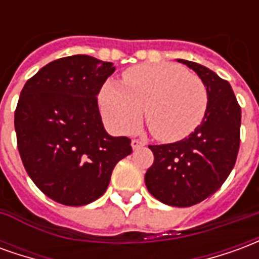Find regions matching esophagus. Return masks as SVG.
I'll list each match as a JSON object with an SVG mask.
<instances>
[{
    "label": "esophagus",
    "mask_w": 259,
    "mask_h": 259,
    "mask_svg": "<svg viewBox=\"0 0 259 259\" xmlns=\"http://www.w3.org/2000/svg\"><path fill=\"white\" fill-rule=\"evenodd\" d=\"M144 144H146V143L139 140V139H133V140H132V148H133V150H137V148H140V147H143Z\"/></svg>",
    "instance_id": "obj_1"
}]
</instances>
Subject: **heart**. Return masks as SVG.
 Instances as JSON below:
<instances>
[{
	"instance_id": "obj_1",
	"label": "heart",
	"mask_w": 259,
	"mask_h": 259,
	"mask_svg": "<svg viewBox=\"0 0 259 259\" xmlns=\"http://www.w3.org/2000/svg\"><path fill=\"white\" fill-rule=\"evenodd\" d=\"M102 116L119 135L135 129L146 108L154 137L165 143L185 139L205 116L208 91L204 81L176 64H143L123 73V85L104 83L100 96Z\"/></svg>"
}]
</instances>
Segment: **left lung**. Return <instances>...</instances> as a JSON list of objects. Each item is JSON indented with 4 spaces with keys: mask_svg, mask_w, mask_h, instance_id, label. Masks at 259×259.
Here are the masks:
<instances>
[{
    "mask_svg": "<svg viewBox=\"0 0 259 259\" xmlns=\"http://www.w3.org/2000/svg\"><path fill=\"white\" fill-rule=\"evenodd\" d=\"M179 62L193 69L205 84V116L183 140L148 146L154 163L144 180L157 200L183 208L208 198L228 179L239 154L241 108L229 81L200 64Z\"/></svg>",
    "mask_w": 259,
    "mask_h": 259,
    "instance_id": "left-lung-1",
    "label": "left lung"
}]
</instances>
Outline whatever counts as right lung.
<instances>
[{
    "label": "right lung",
    "mask_w": 259,
    "mask_h": 259,
    "mask_svg": "<svg viewBox=\"0 0 259 259\" xmlns=\"http://www.w3.org/2000/svg\"><path fill=\"white\" fill-rule=\"evenodd\" d=\"M112 62L89 55L53 61L26 81L15 109L22 162L34 185L59 204L80 206L107 190L130 139L104 129L97 96Z\"/></svg>",
    "instance_id": "right-lung-1"
}]
</instances>
